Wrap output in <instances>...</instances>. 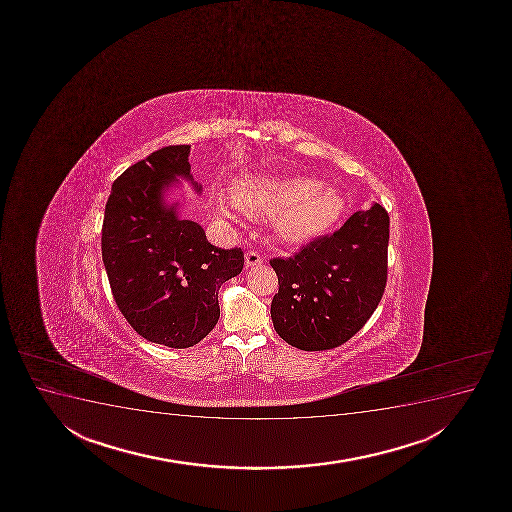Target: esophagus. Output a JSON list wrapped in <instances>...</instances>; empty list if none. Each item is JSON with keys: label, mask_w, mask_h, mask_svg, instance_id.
<instances>
[{"label": "esophagus", "mask_w": 512, "mask_h": 512, "mask_svg": "<svg viewBox=\"0 0 512 512\" xmlns=\"http://www.w3.org/2000/svg\"><path fill=\"white\" fill-rule=\"evenodd\" d=\"M262 264V257H260V253L257 252H247L245 253V267L247 269H252V267H257V265Z\"/></svg>", "instance_id": "esophagus-1"}]
</instances>
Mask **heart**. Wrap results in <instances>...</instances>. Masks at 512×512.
<instances>
[{
  "mask_svg": "<svg viewBox=\"0 0 512 512\" xmlns=\"http://www.w3.org/2000/svg\"><path fill=\"white\" fill-rule=\"evenodd\" d=\"M212 211L228 221H240L241 216H276L274 226L284 240H310L341 219L346 202L341 193L310 176L283 178H247L235 188V195L211 193Z\"/></svg>",
  "mask_w": 512,
  "mask_h": 512,
  "instance_id": "1",
  "label": "heart"
}]
</instances>
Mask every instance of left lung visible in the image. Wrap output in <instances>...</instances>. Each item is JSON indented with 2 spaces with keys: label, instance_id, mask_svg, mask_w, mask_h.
I'll use <instances>...</instances> for the list:
<instances>
[{
  "label": "left lung",
  "instance_id": "1",
  "mask_svg": "<svg viewBox=\"0 0 512 512\" xmlns=\"http://www.w3.org/2000/svg\"><path fill=\"white\" fill-rule=\"evenodd\" d=\"M389 216L373 202L331 236L289 259H272L279 291L271 317L277 334L303 351L336 348L372 317L387 281Z\"/></svg>",
  "mask_w": 512,
  "mask_h": 512
}]
</instances>
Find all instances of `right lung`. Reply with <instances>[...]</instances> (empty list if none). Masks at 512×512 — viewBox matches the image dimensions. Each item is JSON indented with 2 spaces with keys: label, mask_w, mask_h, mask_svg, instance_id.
<instances>
[{
  "label": "right lung",
  "mask_w": 512,
  "mask_h": 512,
  "mask_svg": "<svg viewBox=\"0 0 512 512\" xmlns=\"http://www.w3.org/2000/svg\"><path fill=\"white\" fill-rule=\"evenodd\" d=\"M190 145H169L113 183L103 223V262L116 305L140 336L168 348L200 343L219 320L221 284L243 269L241 248H216L171 199L188 181ZM180 197H183L181 193ZM185 199V197H183Z\"/></svg>",
  "instance_id": "add662e5"
}]
</instances>
